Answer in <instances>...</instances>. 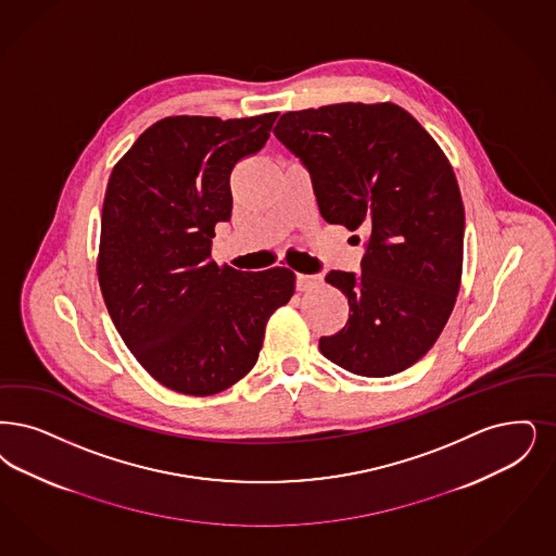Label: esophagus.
Segmentation results:
<instances>
[{
	"label": "esophagus",
	"instance_id": "34e87169",
	"mask_svg": "<svg viewBox=\"0 0 556 556\" xmlns=\"http://www.w3.org/2000/svg\"><path fill=\"white\" fill-rule=\"evenodd\" d=\"M320 281L323 279L318 275H302V273L295 275V288L300 289V291H308V289L316 288Z\"/></svg>",
	"mask_w": 556,
	"mask_h": 556
}]
</instances>
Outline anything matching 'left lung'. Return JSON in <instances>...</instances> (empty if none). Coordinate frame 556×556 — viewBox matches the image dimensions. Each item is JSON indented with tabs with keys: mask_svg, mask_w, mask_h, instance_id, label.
<instances>
[{
	"mask_svg": "<svg viewBox=\"0 0 556 556\" xmlns=\"http://www.w3.org/2000/svg\"><path fill=\"white\" fill-rule=\"evenodd\" d=\"M277 140L311 174L325 222L366 231L362 273L331 270L350 318L323 356L359 377L397 375L443 331L462 281L464 202L441 147L393 103L283 113Z\"/></svg>",
	"mask_w": 556,
	"mask_h": 556,
	"instance_id": "8db88e82",
	"label": "left lung"
}]
</instances>
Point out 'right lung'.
Here are the masks:
<instances>
[{
  "instance_id": "obj_1",
  "label": "right lung",
  "mask_w": 556,
  "mask_h": 556,
  "mask_svg": "<svg viewBox=\"0 0 556 556\" xmlns=\"http://www.w3.org/2000/svg\"><path fill=\"white\" fill-rule=\"evenodd\" d=\"M279 113L244 119L178 115L153 124L113 167L99 286L142 368L184 395H215L258 359L268 316L295 275L213 261L215 225L231 219L229 174L258 153Z\"/></svg>"
}]
</instances>
